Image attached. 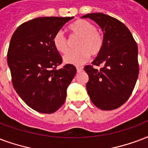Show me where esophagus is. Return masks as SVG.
<instances>
[{"label":"esophagus","mask_w":148,"mask_h":148,"mask_svg":"<svg viewBox=\"0 0 148 148\" xmlns=\"http://www.w3.org/2000/svg\"><path fill=\"white\" fill-rule=\"evenodd\" d=\"M83 71V67H81V66H77V73H81V72Z\"/></svg>","instance_id":"esophagus-1"}]
</instances>
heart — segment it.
Wrapping results in <instances>:
<instances>
[{
	"label": "heart",
	"mask_w": 148,
	"mask_h": 148,
	"mask_svg": "<svg viewBox=\"0 0 148 148\" xmlns=\"http://www.w3.org/2000/svg\"><path fill=\"white\" fill-rule=\"evenodd\" d=\"M69 29L73 36L79 37L76 43L77 49L68 51L64 55V63L82 65L88 61L90 54L92 56H97L100 53L104 46V37L92 22L79 19L70 25ZM53 42L57 51L62 53L67 51L69 40L63 31L57 32L54 35Z\"/></svg>",
	"instance_id": "obj_1"
}]
</instances>
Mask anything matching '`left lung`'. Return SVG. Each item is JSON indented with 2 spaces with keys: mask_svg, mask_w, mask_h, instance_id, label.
<instances>
[{
  "mask_svg": "<svg viewBox=\"0 0 148 148\" xmlns=\"http://www.w3.org/2000/svg\"><path fill=\"white\" fill-rule=\"evenodd\" d=\"M90 18L103 32L104 46L93 60L84 66L89 77L86 88L92 103L102 110H112L124 104L132 94L139 74L138 48L131 32L118 19L103 13L82 17ZM102 65L100 70L93 65Z\"/></svg>",
  "mask_w": 148,
  "mask_h": 148,
  "instance_id": "obj_1",
  "label": "left lung"
}]
</instances>
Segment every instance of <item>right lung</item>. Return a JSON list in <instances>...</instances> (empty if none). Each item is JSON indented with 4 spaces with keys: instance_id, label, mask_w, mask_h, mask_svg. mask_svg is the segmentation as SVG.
I'll return each instance as SVG.
<instances>
[{
    "instance_id": "right-lung-1",
    "label": "right lung",
    "mask_w": 148,
    "mask_h": 148,
    "mask_svg": "<svg viewBox=\"0 0 148 148\" xmlns=\"http://www.w3.org/2000/svg\"><path fill=\"white\" fill-rule=\"evenodd\" d=\"M73 18H34L19 25L11 39L8 64L13 87L29 107L41 113H53L63 106L76 74L72 64L56 69L63 60L53 42Z\"/></svg>"
}]
</instances>
